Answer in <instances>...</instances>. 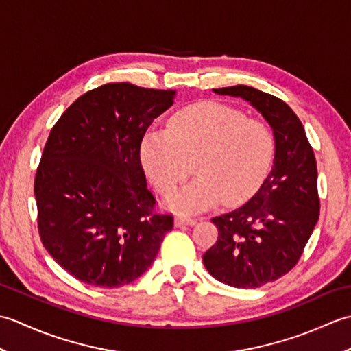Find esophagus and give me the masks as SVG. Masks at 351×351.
<instances>
[{"label":"esophagus","mask_w":351,"mask_h":351,"mask_svg":"<svg viewBox=\"0 0 351 351\" xmlns=\"http://www.w3.org/2000/svg\"><path fill=\"white\" fill-rule=\"evenodd\" d=\"M196 219L187 217V215H176L175 217V226H184V225H195Z\"/></svg>","instance_id":"esophagus-1"}]
</instances>
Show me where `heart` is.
<instances>
[{
  "label": "heart",
  "instance_id": "b5f03b06",
  "mask_svg": "<svg viewBox=\"0 0 351 351\" xmlns=\"http://www.w3.org/2000/svg\"><path fill=\"white\" fill-rule=\"evenodd\" d=\"M276 154L268 126L219 102H199L171 116L167 130H149L140 160L160 195L170 196L193 173L199 178L169 199L181 213H196L220 200L238 205L265 181Z\"/></svg>",
  "mask_w": 351,
  "mask_h": 351
}]
</instances>
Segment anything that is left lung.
<instances>
[{
	"mask_svg": "<svg viewBox=\"0 0 351 351\" xmlns=\"http://www.w3.org/2000/svg\"><path fill=\"white\" fill-rule=\"evenodd\" d=\"M249 101L276 138L273 169L247 204L211 219L219 238L204 253L206 270L235 288L279 279L303 253L319 215L317 161L300 119L288 104L250 86L214 88Z\"/></svg>",
	"mask_w": 351,
	"mask_h": 351,
	"instance_id": "left-lung-1",
	"label": "left lung"
}]
</instances>
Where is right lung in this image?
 Instances as JSON below:
<instances>
[{
    "label": "right lung",
    "instance_id": "obj_1",
    "mask_svg": "<svg viewBox=\"0 0 351 351\" xmlns=\"http://www.w3.org/2000/svg\"><path fill=\"white\" fill-rule=\"evenodd\" d=\"M173 90L108 83L52 126L34 178L43 247L78 280L117 288L154 263L173 215L155 210L140 145Z\"/></svg>",
    "mask_w": 351,
    "mask_h": 351
}]
</instances>
